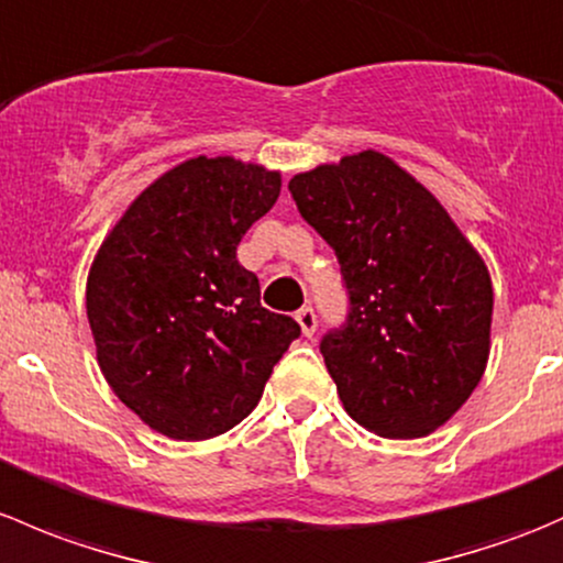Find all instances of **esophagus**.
<instances>
[{
    "label": "esophagus",
    "instance_id": "1",
    "mask_svg": "<svg viewBox=\"0 0 563 563\" xmlns=\"http://www.w3.org/2000/svg\"><path fill=\"white\" fill-rule=\"evenodd\" d=\"M297 321H299V327H302V334H305V338H313V334H316V327H318L313 308H302V310H297Z\"/></svg>",
    "mask_w": 563,
    "mask_h": 563
}]
</instances>
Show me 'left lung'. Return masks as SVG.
<instances>
[{
  "label": "left lung",
  "instance_id": "1",
  "mask_svg": "<svg viewBox=\"0 0 563 563\" xmlns=\"http://www.w3.org/2000/svg\"><path fill=\"white\" fill-rule=\"evenodd\" d=\"M299 214L329 242L349 321L321 340L354 422L422 439L450 422L490 356L493 283L439 198L376 150L288 181Z\"/></svg>",
  "mask_w": 563,
  "mask_h": 563
}]
</instances>
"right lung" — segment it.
<instances>
[{
    "label": "right lung",
    "instance_id": "right-lung-1",
    "mask_svg": "<svg viewBox=\"0 0 563 563\" xmlns=\"http://www.w3.org/2000/svg\"><path fill=\"white\" fill-rule=\"evenodd\" d=\"M280 172L198 155L124 209L87 277V318L113 395L176 441L225 433L258 406L299 338L261 308L236 245L280 196Z\"/></svg>",
    "mask_w": 563,
    "mask_h": 563
}]
</instances>
